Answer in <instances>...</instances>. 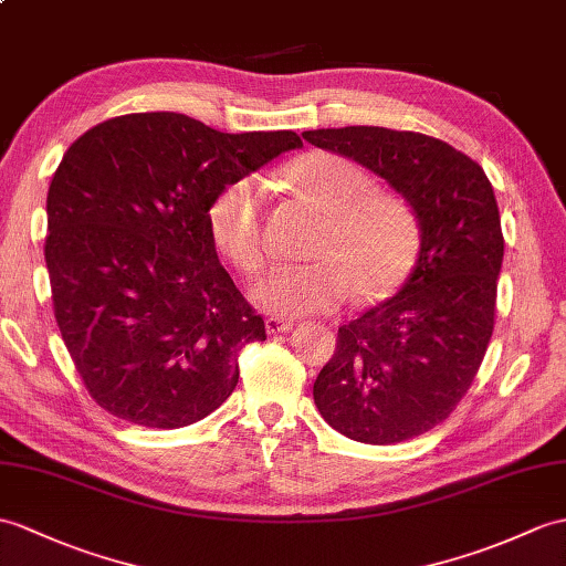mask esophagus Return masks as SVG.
<instances>
[{
    "label": "esophagus",
    "mask_w": 566,
    "mask_h": 566,
    "mask_svg": "<svg viewBox=\"0 0 566 566\" xmlns=\"http://www.w3.org/2000/svg\"><path fill=\"white\" fill-rule=\"evenodd\" d=\"M294 327V321H286V318H280V315H270V318H265V331L268 335H282V333H289Z\"/></svg>",
    "instance_id": "1"
}]
</instances>
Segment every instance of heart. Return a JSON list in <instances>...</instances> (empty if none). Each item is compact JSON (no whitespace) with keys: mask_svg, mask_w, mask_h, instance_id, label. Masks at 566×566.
I'll return each mask as SVG.
<instances>
[{"mask_svg":"<svg viewBox=\"0 0 566 566\" xmlns=\"http://www.w3.org/2000/svg\"><path fill=\"white\" fill-rule=\"evenodd\" d=\"M298 197L323 214L306 265H280L253 286V301L277 315L331 313L352 298L378 304L410 274L419 251V223L398 195L376 190L369 170L337 154H308L286 170ZM265 197L260 176L221 186L207 207L209 233L243 274H255L268 255Z\"/></svg>","mask_w":566,"mask_h":566,"instance_id":"1","label":"heart"}]
</instances>
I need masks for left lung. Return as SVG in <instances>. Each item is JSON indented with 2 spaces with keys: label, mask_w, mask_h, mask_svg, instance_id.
<instances>
[{
  "label": "left lung",
  "mask_w": 566,
  "mask_h": 566,
  "mask_svg": "<svg viewBox=\"0 0 566 566\" xmlns=\"http://www.w3.org/2000/svg\"><path fill=\"white\" fill-rule=\"evenodd\" d=\"M405 197L419 255L400 292L337 331L313 384L323 419L347 439L386 446L441 424L463 400L494 331L504 235L478 161L422 133L388 127L308 129Z\"/></svg>",
  "instance_id": "obj_1"
}]
</instances>
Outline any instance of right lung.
<instances>
[{
  "label": "right lung",
  "mask_w": 566,
  "mask_h": 566,
  "mask_svg": "<svg viewBox=\"0 0 566 566\" xmlns=\"http://www.w3.org/2000/svg\"><path fill=\"white\" fill-rule=\"evenodd\" d=\"M296 133L229 135L180 113H133L78 137L48 190L55 321L88 396L139 427L200 422L239 384L265 321L219 262L207 207Z\"/></svg>",
  "instance_id": "1"
}]
</instances>
